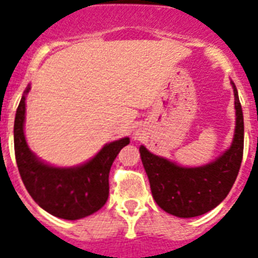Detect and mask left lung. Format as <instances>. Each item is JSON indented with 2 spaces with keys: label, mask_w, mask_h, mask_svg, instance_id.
<instances>
[{
  "label": "left lung",
  "mask_w": 258,
  "mask_h": 258,
  "mask_svg": "<svg viewBox=\"0 0 258 258\" xmlns=\"http://www.w3.org/2000/svg\"><path fill=\"white\" fill-rule=\"evenodd\" d=\"M235 136L214 162L199 167H183L153 154L140 146L142 165L148 174L153 198L167 214L178 218H195L214 210L224 201L235 183L244 152V117L235 83Z\"/></svg>",
  "instance_id": "left-lung-1"
}]
</instances>
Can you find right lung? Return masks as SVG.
Segmentation results:
<instances>
[{
  "instance_id": "right-lung-1",
  "label": "right lung",
  "mask_w": 258,
  "mask_h": 258,
  "mask_svg": "<svg viewBox=\"0 0 258 258\" xmlns=\"http://www.w3.org/2000/svg\"><path fill=\"white\" fill-rule=\"evenodd\" d=\"M23 92L14 121V152L22 182L39 207L66 220H78L99 211L109 195L110 166L131 140L106 144L92 159L74 167H55L40 161L27 146L23 125L26 95Z\"/></svg>"
}]
</instances>
